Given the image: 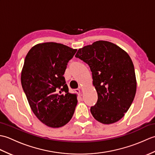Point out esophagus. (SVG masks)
<instances>
[{"label":"esophagus","mask_w":155,"mask_h":155,"mask_svg":"<svg viewBox=\"0 0 155 155\" xmlns=\"http://www.w3.org/2000/svg\"><path fill=\"white\" fill-rule=\"evenodd\" d=\"M74 91H75V93H77L78 94H81V91H80V89H78V88H77V89H75Z\"/></svg>","instance_id":"34e87169"}]
</instances>
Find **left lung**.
Instances as JSON below:
<instances>
[{
    "label": "left lung",
    "mask_w": 155,
    "mask_h": 155,
    "mask_svg": "<svg viewBox=\"0 0 155 155\" xmlns=\"http://www.w3.org/2000/svg\"><path fill=\"white\" fill-rule=\"evenodd\" d=\"M75 57L87 63L92 72L98 94L97 104L91 108L93 117L105 124L121 119L137 91L135 72L129 55L117 45L98 41L78 49Z\"/></svg>",
    "instance_id": "obj_1"
}]
</instances>
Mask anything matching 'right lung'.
<instances>
[{
	"instance_id": "1",
	"label": "right lung",
	"mask_w": 155,
	"mask_h": 155,
	"mask_svg": "<svg viewBox=\"0 0 155 155\" xmlns=\"http://www.w3.org/2000/svg\"><path fill=\"white\" fill-rule=\"evenodd\" d=\"M77 51L57 42H44L32 47L25 57L22 88L35 116L49 127H63L74 113L77 94L68 93L63 74Z\"/></svg>"
}]
</instances>
